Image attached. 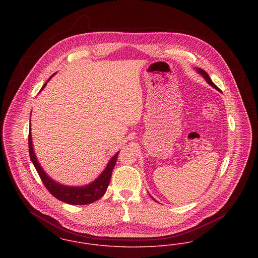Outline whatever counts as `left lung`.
I'll return each mask as SVG.
<instances>
[{
	"mask_svg": "<svg viewBox=\"0 0 258 258\" xmlns=\"http://www.w3.org/2000/svg\"><path fill=\"white\" fill-rule=\"evenodd\" d=\"M197 71H198L200 74H202V75L204 76V78L206 79V82H207V83H208L210 86H212L213 88H214V89H216V90H218V91H219V88L216 86V85H215V84L212 82V80L210 79V77L208 76V74L206 73V71H205L204 69H197Z\"/></svg>",
	"mask_w": 258,
	"mask_h": 258,
	"instance_id": "8db88e82",
	"label": "left lung"
}]
</instances>
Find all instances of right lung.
Instances as JSON below:
<instances>
[{
  "label": "right lung",
  "instance_id": "1",
  "mask_svg": "<svg viewBox=\"0 0 258 258\" xmlns=\"http://www.w3.org/2000/svg\"><path fill=\"white\" fill-rule=\"evenodd\" d=\"M54 74L49 78V80L52 78ZM49 80L47 82H49ZM47 83H45L41 91L45 88ZM40 91V92H41ZM28 148H29V155L31 158V161L34 164L35 168L38 172L44 186L52 194L54 198L59 200L60 202H63L69 205H76V206H85L92 204L99 199H101L106 191L108 187L112 170L114 168V165L116 163V159L118 156V153L111 157V159L108 161L106 167L104 168L103 173L91 184H88L86 186L81 187H69L61 185L55 181H53L47 173L44 171V169L41 167L40 163L37 160V157L35 155L33 145H32V138H31V128L29 129V135H28Z\"/></svg>",
  "mask_w": 258,
  "mask_h": 258
}]
</instances>
